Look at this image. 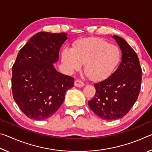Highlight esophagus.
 <instances>
[{
	"mask_svg": "<svg viewBox=\"0 0 152 152\" xmlns=\"http://www.w3.org/2000/svg\"><path fill=\"white\" fill-rule=\"evenodd\" d=\"M74 86L76 87H79V88H81V87L84 86V84L83 82H82L80 80H76L74 82Z\"/></svg>",
	"mask_w": 152,
	"mask_h": 152,
	"instance_id": "34e87169",
	"label": "esophagus"
}]
</instances>
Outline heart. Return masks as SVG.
I'll return each instance as SVG.
<instances>
[{
	"mask_svg": "<svg viewBox=\"0 0 152 152\" xmlns=\"http://www.w3.org/2000/svg\"><path fill=\"white\" fill-rule=\"evenodd\" d=\"M121 53L117 46L99 38H85L76 42L72 49L66 48L61 60L69 71L79 70L84 64V72L93 81L108 78L118 66Z\"/></svg>",
	"mask_w": 152,
	"mask_h": 152,
	"instance_id": "1",
	"label": "heart"
}]
</instances>
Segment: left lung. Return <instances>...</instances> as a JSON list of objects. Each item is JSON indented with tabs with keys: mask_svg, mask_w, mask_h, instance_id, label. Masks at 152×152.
Returning a JSON list of instances; mask_svg holds the SVG:
<instances>
[{
	"mask_svg": "<svg viewBox=\"0 0 152 152\" xmlns=\"http://www.w3.org/2000/svg\"><path fill=\"white\" fill-rule=\"evenodd\" d=\"M121 50V62L109 78L94 84L96 93L88 101L95 114L104 120L123 117L137 101L141 83V68L135 51L117 35L113 36Z\"/></svg>",
	"mask_w": 152,
	"mask_h": 152,
	"instance_id": "1",
	"label": "left lung"
}]
</instances>
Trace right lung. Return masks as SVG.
<instances>
[{
    "label": "right lung",
    "instance_id": "obj_1",
    "mask_svg": "<svg viewBox=\"0 0 152 152\" xmlns=\"http://www.w3.org/2000/svg\"><path fill=\"white\" fill-rule=\"evenodd\" d=\"M68 39L66 33L39 32L18 53L12 66L15 101L30 119H48L57 111L65 92L74 86L72 77L56 70L60 50Z\"/></svg>",
    "mask_w": 152,
    "mask_h": 152
}]
</instances>
